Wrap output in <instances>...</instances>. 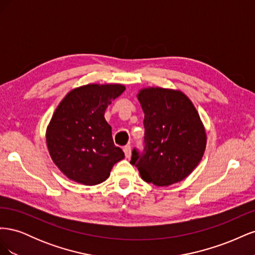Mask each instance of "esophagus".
<instances>
[{"label": "esophagus", "instance_id": "34e87169", "mask_svg": "<svg viewBox=\"0 0 255 255\" xmlns=\"http://www.w3.org/2000/svg\"><path fill=\"white\" fill-rule=\"evenodd\" d=\"M123 151H125L126 157H127V158H129V157H130V145H129V144L126 145L125 148H123Z\"/></svg>", "mask_w": 255, "mask_h": 255}]
</instances>
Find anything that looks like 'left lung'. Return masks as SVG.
<instances>
[{
	"label": "left lung",
	"mask_w": 255,
	"mask_h": 255,
	"mask_svg": "<svg viewBox=\"0 0 255 255\" xmlns=\"http://www.w3.org/2000/svg\"><path fill=\"white\" fill-rule=\"evenodd\" d=\"M144 113L143 151L134 149L130 164L141 179L169 186L188 176L201 160L206 134L194 104L180 90L149 87L137 95Z\"/></svg>",
	"instance_id": "left-lung-1"
}]
</instances>
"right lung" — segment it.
Returning <instances> with one entry per match:
<instances>
[{"label":"right lung","mask_w":255,"mask_h":255,"mask_svg":"<svg viewBox=\"0 0 255 255\" xmlns=\"http://www.w3.org/2000/svg\"><path fill=\"white\" fill-rule=\"evenodd\" d=\"M125 90L120 84H88L61 100L45 137L54 164L68 179L88 186L100 184L125 158L104 118L107 106Z\"/></svg>","instance_id":"right-lung-1"}]
</instances>
